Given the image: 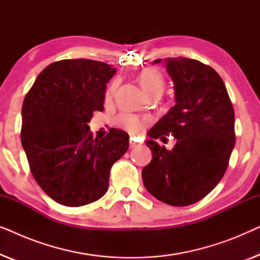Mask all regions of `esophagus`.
Returning a JSON list of instances; mask_svg holds the SVG:
<instances>
[{
    "label": "esophagus",
    "mask_w": 260,
    "mask_h": 260,
    "mask_svg": "<svg viewBox=\"0 0 260 260\" xmlns=\"http://www.w3.org/2000/svg\"><path fill=\"white\" fill-rule=\"evenodd\" d=\"M129 143H130V149L137 148V147H140V145H141V143H140V142H136V141H134V140H133V138H131V140H130V142H129Z\"/></svg>",
    "instance_id": "obj_1"
}]
</instances>
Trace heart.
Instances as JSON below:
<instances>
[{"mask_svg": "<svg viewBox=\"0 0 260 260\" xmlns=\"http://www.w3.org/2000/svg\"><path fill=\"white\" fill-rule=\"evenodd\" d=\"M138 81H140L142 88L147 94H150L152 92H163L165 90V79L162 74L157 70L147 69L143 70L138 76ZM117 87V80L110 85L108 90V95H111L115 92ZM145 119L141 118L133 113H122L118 117V124L123 129H125L130 134H138L143 129Z\"/></svg>", "mask_w": 260, "mask_h": 260, "instance_id": "heart-1", "label": "heart"}]
</instances>
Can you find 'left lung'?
Here are the masks:
<instances>
[{
	"label": "left lung",
	"mask_w": 260,
	"mask_h": 260,
	"mask_svg": "<svg viewBox=\"0 0 260 260\" xmlns=\"http://www.w3.org/2000/svg\"><path fill=\"white\" fill-rule=\"evenodd\" d=\"M165 62L176 104L148 133L152 159L142 179L157 200L183 207L204 199L222 179L236 143L234 110L221 77L211 66L182 56ZM167 133L178 140L172 151L154 141Z\"/></svg>",
	"instance_id": "obj_1"
}]
</instances>
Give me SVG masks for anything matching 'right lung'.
<instances>
[{"label": "right lung", "mask_w": 260, "mask_h": 260, "mask_svg": "<svg viewBox=\"0 0 260 260\" xmlns=\"http://www.w3.org/2000/svg\"><path fill=\"white\" fill-rule=\"evenodd\" d=\"M112 65L88 59L60 60L39 74L22 105L21 143L41 189L60 205L79 207L101 199L110 170L129 148L115 129L99 140L88 122L104 110Z\"/></svg>", "instance_id": "1"}]
</instances>
